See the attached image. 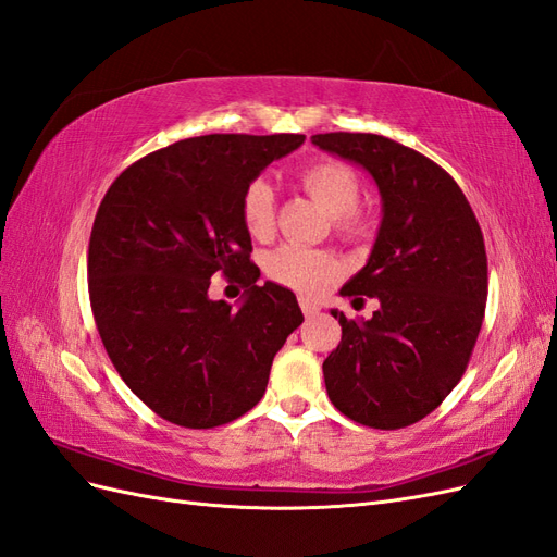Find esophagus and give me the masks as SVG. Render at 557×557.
<instances>
[{
    "label": "esophagus",
    "instance_id": "esophagus-1",
    "mask_svg": "<svg viewBox=\"0 0 557 557\" xmlns=\"http://www.w3.org/2000/svg\"><path fill=\"white\" fill-rule=\"evenodd\" d=\"M299 307H301V313H305L307 318H315L320 313V307L313 305V301H309L307 297H299Z\"/></svg>",
    "mask_w": 557,
    "mask_h": 557
}]
</instances>
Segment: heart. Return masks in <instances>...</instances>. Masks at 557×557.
I'll use <instances>...</instances> for the list:
<instances>
[{
    "label": "heart",
    "instance_id": "heart-1",
    "mask_svg": "<svg viewBox=\"0 0 557 557\" xmlns=\"http://www.w3.org/2000/svg\"><path fill=\"white\" fill-rule=\"evenodd\" d=\"M301 188L323 207L334 221L336 232L346 239H362L369 232V218L356 205L360 199V178L346 162L315 160L297 172ZM276 197L272 185L252 181L242 197V218L252 237H264L274 227ZM267 274L276 283L307 297L330 290L342 276V264L325 250L301 246H281L267 260Z\"/></svg>",
    "mask_w": 557,
    "mask_h": 557
}]
</instances>
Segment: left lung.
Here are the masks:
<instances>
[{
	"mask_svg": "<svg viewBox=\"0 0 557 557\" xmlns=\"http://www.w3.org/2000/svg\"><path fill=\"white\" fill-rule=\"evenodd\" d=\"M311 141L372 174L383 201L379 237L344 297L379 299L369 320L339 318L323 362L330 401L374 430L432 413L462 379L487 299V258L474 211L448 172L381 134L327 132Z\"/></svg>",
	"mask_w": 557,
	"mask_h": 557,
	"instance_id": "1",
	"label": "left lung"
}]
</instances>
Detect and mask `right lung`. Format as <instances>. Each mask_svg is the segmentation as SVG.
<instances>
[{
	"label": "right lung",
	"mask_w": 557,
	"mask_h": 557,
	"mask_svg": "<svg viewBox=\"0 0 557 557\" xmlns=\"http://www.w3.org/2000/svg\"><path fill=\"white\" fill-rule=\"evenodd\" d=\"M305 134H207L129 164L97 209L88 246L95 323L148 409L174 425L232 423L262 399L274 356L301 325L295 295L250 262L242 197ZM213 273L247 288L237 311L208 297Z\"/></svg>",
	"instance_id": "obj_1"
}]
</instances>
